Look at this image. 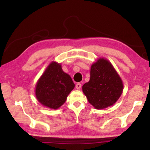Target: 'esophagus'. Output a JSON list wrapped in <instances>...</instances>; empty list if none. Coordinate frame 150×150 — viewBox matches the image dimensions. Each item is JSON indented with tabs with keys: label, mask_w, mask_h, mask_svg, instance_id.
Returning a JSON list of instances; mask_svg holds the SVG:
<instances>
[{
	"label": "esophagus",
	"mask_w": 150,
	"mask_h": 150,
	"mask_svg": "<svg viewBox=\"0 0 150 150\" xmlns=\"http://www.w3.org/2000/svg\"><path fill=\"white\" fill-rule=\"evenodd\" d=\"M75 87H76V88H77V89L79 90L80 88H81V83H77V84H76V85H75Z\"/></svg>",
	"instance_id": "esophagus-1"
}]
</instances>
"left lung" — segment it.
<instances>
[{
    "label": "left lung",
    "instance_id": "1",
    "mask_svg": "<svg viewBox=\"0 0 150 150\" xmlns=\"http://www.w3.org/2000/svg\"><path fill=\"white\" fill-rule=\"evenodd\" d=\"M120 75L108 60L100 57L91 67V77L82 87L83 93L96 109L112 106L123 91Z\"/></svg>",
    "mask_w": 150,
    "mask_h": 150
}]
</instances>
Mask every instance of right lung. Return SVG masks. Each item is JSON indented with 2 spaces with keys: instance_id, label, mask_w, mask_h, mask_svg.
I'll list each match as a JSON object with an SVG mask.
<instances>
[{
  "instance_id": "1",
  "label": "right lung",
  "mask_w": 150,
  "mask_h": 150,
  "mask_svg": "<svg viewBox=\"0 0 150 150\" xmlns=\"http://www.w3.org/2000/svg\"><path fill=\"white\" fill-rule=\"evenodd\" d=\"M74 87L72 79L62 70L61 63L52 62L37 81L35 95L43 106L56 110L65 103Z\"/></svg>"
}]
</instances>
